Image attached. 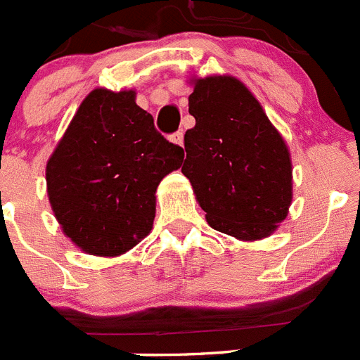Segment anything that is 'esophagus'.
Listing matches in <instances>:
<instances>
[{"mask_svg": "<svg viewBox=\"0 0 360 360\" xmlns=\"http://www.w3.org/2000/svg\"><path fill=\"white\" fill-rule=\"evenodd\" d=\"M171 141L174 142V144L182 146L184 144V133L182 131H176L174 135H171Z\"/></svg>", "mask_w": 360, "mask_h": 360, "instance_id": "34e87169", "label": "esophagus"}]
</instances>
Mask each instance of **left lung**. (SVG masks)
<instances>
[{"label":"left lung","instance_id":"8db88e82","mask_svg":"<svg viewBox=\"0 0 360 360\" xmlns=\"http://www.w3.org/2000/svg\"><path fill=\"white\" fill-rule=\"evenodd\" d=\"M186 162L207 224L241 241L269 238L292 203V160L252 91L232 75L191 79Z\"/></svg>","mask_w":360,"mask_h":360}]
</instances>
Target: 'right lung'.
Wrapping results in <instances>:
<instances>
[{"instance_id": "1", "label": "right lung", "mask_w": 360, "mask_h": 360, "mask_svg": "<svg viewBox=\"0 0 360 360\" xmlns=\"http://www.w3.org/2000/svg\"><path fill=\"white\" fill-rule=\"evenodd\" d=\"M133 90L95 88L46 162V193L65 236L91 256H120L153 229L157 187L184 149L155 129Z\"/></svg>"}]
</instances>
